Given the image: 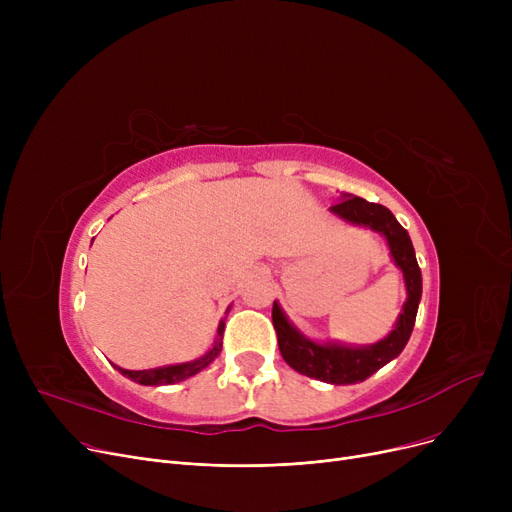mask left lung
<instances>
[{
    "instance_id": "obj_1",
    "label": "left lung",
    "mask_w": 512,
    "mask_h": 512,
    "mask_svg": "<svg viewBox=\"0 0 512 512\" xmlns=\"http://www.w3.org/2000/svg\"><path fill=\"white\" fill-rule=\"evenodd\" d=\"M330 211L355 226H363L373 232L384 234L390 247V255L396 267L402 270V276H405L407 284V303L402 307L394 330L384 340L369 346L313 342L290 324L280 305L274 301L272 321L284 361L294 371L309 375V378L326 384L344 386L367 380L369 375H373L380 367L396 359L402 353V348L407 346L415 326L417 307L421 301V270L417 265L409 232L398 224V220L388 207L380 203H369L361 197L344 195L342 201L330 207Z\"/></svg>"
}]
</instances>
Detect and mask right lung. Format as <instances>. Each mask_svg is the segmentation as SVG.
I'll use <instances>...</instances> for the list:
<instances>
[{
	"label": "right lung",
	"mask_w": 512,
	"mask_h": 512,
	"mask_svg": "<svg viewBox=\"0 0 512 512\" xmlns=\"http://www.w3.org/2000/svg\"><path fill=\"white\" fill-rule=\"evenodd\" d=\"M228 313V311H226ZM224 319L220 321L218 326V338L213 342V348H209V353H205L203 357L195 359V361H188V363H178V365H166V367H155V369H143V371H130V369H122L118 365V371L126 378H130L132 382L143 384V386H164V384H176L182 382L186 378H191V375L199 373L201 369H205L215 357L220 355L222 351V338H224Z\"/></svg>",
	"instance_id": "obj_1"
}]
</instances>
